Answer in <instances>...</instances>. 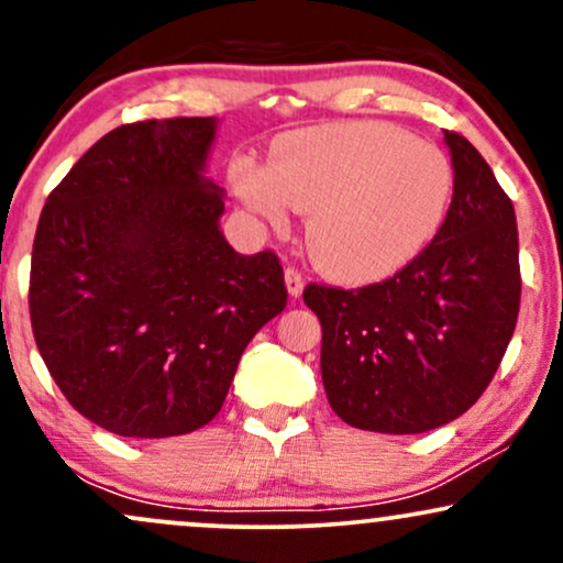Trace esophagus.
<instances>
[{
    "label": "esophagus",
    "instance_id": "34e87169",
    "mask_svg": "<svg viewBox=\"0 0 563 563\" xmlns=\"http://www.w3.org/2000/svg\"><path fill=\"white\" fill-rule=\"evenodd\" d=\"M286 288H288L290 299H299V296L303 294V277L299 269H294V267L286 269Z\"/></svg>",
    "mask_w": 563,
    "mask_h": 563
}]
</instances>
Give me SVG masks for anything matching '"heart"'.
Returning a JSON list of instances; mask_svg holds the SVG:
<instances>
[{"label":"heart","instance_id":"1","mask_svg":"<svg viewBox=\"0 0 563 563\" xmlns=\"http://www.w3.org/2000/svg\"><path fill=\"white\" fill-rule=\"evenodd\" d=\"M230 185L254 217L283 230L309 214V254L349 286L386 280L429 249L452 200L439 147L380 121L309 126L277 142L273 161L241 156Z\"/></svg>","mask_w":563,"mask_h":563}]
</instances>
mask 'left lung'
<instances>
[{
    "label": "left lung",
    "mask_w": 563,
    "mask_h": 563,
    "mask_svg": "<svg viewBox=\"0 0 563 563\" xmlns=\"http://www.w3.org/2000/svg\"><path fill=\"white\" fill-rule=\"evenodd\" d=\"M452 203L429 249L357 290L303 288L320 318V371L341 421L423 434L455 421L493 380L519 318V230L510 198L466 137L444 132Z\"/></svg>",
    "instance_id": "left-lung-1"
}]
</instances>
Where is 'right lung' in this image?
<instances>
[{
  "label": "right lung",
  "mask_w": 563,
  "mask_h": 563,
  "mask_svg": "<svg viewBox=\"0 0 563 563\" xmlns=\"http://www.w3.org/2000/svg\"><path fill=\"white\" fill-rule=\"evenodd\" d=\"M219 121L124 124L49 192L31 328L84 418L119 437L190 434L222 410L249 341L286 309L273 251L238 254L206 177Z\"/></svg>",
  "instance_id": "add662e5"
}]
</instances>
